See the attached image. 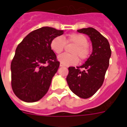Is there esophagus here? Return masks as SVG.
I'll use <instances>...</instances> for the list:
<instances>
[{
	"label": "esophagus",
	"mask_w": 127,
	"mask_h": 127,
	"mask_svg": "<svg viewBox=\"0 0 127 127\" xmlns=\"http://www.w3.org/2000/svg\"><path fill=\"white\" fill-rule=\"evenodd\" d=\"M60 67H64V65H63V64H60Z\"/></svg>",
	"instance_id": "34e87169"
}]
</instances>
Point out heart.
<instances>
[{
    "instance_id": "obj_1",
    "label": "heart",
    "mask_w": 127,
    "mask_h": 127,
    "mask_svg": "<svg viewBox=\"0 0 127 127\" xmlns=\"http://www.w3.org/2000/svg\"><path fill=\"white\" fill-rule=\"evenodd\" d=\"M66 44L74 46L70 50L72 54L64 53L58 57V60L64 65H76L79 59L80 61H84L89 57L88 41L84 35L78 33H70L64 39L60 36L55 37L51 40L50 47L56 54L59 55L64 51Z\"/></svg>"
}]
</instances>
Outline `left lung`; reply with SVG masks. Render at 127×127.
I'll return each mask as SVG.
<instances>
[{
    "label": "left lung",
    "mask_w": 127,
    "mask_h": 127,
    "mask_svg": "<svg viewBox=\"0 0 127 127\" xmlns=\"http://www.w3.org/2000/svg\"><path fill=\"white\" fill-rule=\"evenodd\" d=\"M77 32L88 35L90 38L92 53L81 66L69 67L66 79L74 94L82 98H88L102 85L111 50L107 39L94 28L82 29Z\"/></svg>",
    "instance_id": "left-lung-1"
}]
</instances>
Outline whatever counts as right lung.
<instances>
[{
	"label": "right lung",
	"mask_w": 127,
	"mask_h": 127,
	"mask_svg": "<svg viewBox=\"0 0 127 127\" xmlns=\"http://www.w3.org/2000/svg\"><path fill=\"white\" fill-rule=\"evenodd\" d=\"M64 30L44 27L27 35L18 45L11 62V86L16 97L34 102L48 92L60 62L50 47L51 40Z\"/></svg>",
	"instance_id": "obj_1"
}]
</instances>
